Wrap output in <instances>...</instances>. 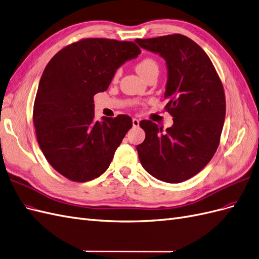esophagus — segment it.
I'll list each match as a JSON object with an SVG mask.
<instances>
[{
	"instance_id": "esophagus-1",
	"label": "esophagus",
	"mask_w": 259,
	"mask_h": 259,
	"mask_svg": "<svg viewBox=\"0 0 259 259\" xmlns=\"http://www.w3.org/2000/svg\"><path fill=\"white\" fill-rule=\"evenodd\" d=\"M138 125H139V120H138V118H133V126H134V127H137L138 126Z\"/></svg>"
}]
</instances>
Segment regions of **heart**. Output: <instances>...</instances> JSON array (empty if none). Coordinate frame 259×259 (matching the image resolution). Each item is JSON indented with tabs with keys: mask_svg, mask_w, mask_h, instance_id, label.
I'll return each mask as SVG.
<instances>
[{
	"mask_svg": "<svg viewBox=\"0 0 259 259\" xmlns=\"http://www.w3.org/2000/svg\"><path fill=\"white\" fill-rule=\"evenodd\" d=\"M152 68H158V65H157V62L150 58H146V59L142 60L136 65V71L138 72L139 75L142 76V77H144V76ZM117 75H118V72L116 73V76Z\"/></svg>",
	"mask_w": 259,
	"mask_h": 259,
	"instance_id": "b5f03b06",
	"label": "heart"
}]
</instances>
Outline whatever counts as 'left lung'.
I'll return each instance as SVG.
<instances>
[{"instance_id":"left-lung-1","label":"left lung","mask_w":259,"mask_h":259,"mask_svg":"<svg viewBox=\"0 0 259 259\" xmlns=\"http://www.w3.org/2000/svg\"><path fill=\"white\" fill-rule=\"evenodd\" d=\"M135 42L164 59L165 110L173 116L164 132L151 121L139 123L146 137L137 146L138 157L153 178L181 183L204 169L218 148L226 117L222 83L205 51L183 34Z\"/></svg>"}]
</instances>
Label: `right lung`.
Segmentation results:
<instances>
[{"mask_svg": "<svg viewBox=\"0 0 259 259\" xmlns=\"http://www.w3.org/2000/svg\"><path fill=\"white\" fill-rule=\"evenodd\" d=\"M141 53L134 42L82 39L48 63L33 104L40 149L63 177L87 182L106 172L133 122L128 115L95 120L94 96L107 90L116 69Z\"/></svg>", "mask_w": 259, "mask_h": 259, "instance_id": "1", "label": "right lung"}]
</instances>
